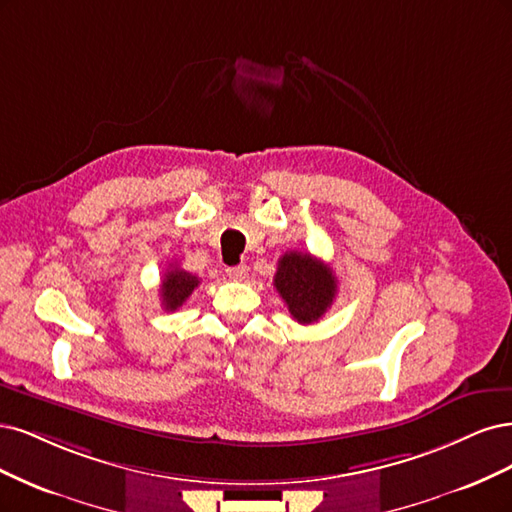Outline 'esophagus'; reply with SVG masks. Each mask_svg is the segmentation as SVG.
<instances>
[{
  "instance_id": "esophagus-1",
  "label": "esophagus",
  "mask_w": 512,
  "mask_h": 512,
  "mask_svg": "<svg viewBox=\"0 0 512 512\" xmlns=\"http://www.w3.org/2000/svg\"><path fill=\"white\" fill-rule=\"evenodd\" d=\"M225 272H227V276L232 278V280H244L246 272H249V268H246L244 263H238V266H229Z\"/></svg>"
}]
</instances>
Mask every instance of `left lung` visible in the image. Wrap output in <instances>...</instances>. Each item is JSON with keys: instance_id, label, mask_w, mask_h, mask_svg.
Here are the masks:
<instances>
[{"instance_id": "left-lung-1", "label": "left lung", "mask_w": 512, "mask_h": 512, "mask_svg": "<svg viewBox=\"0 0 512 512\" xmlns=\"http://www.w3.org/2000/svg\"><path fill=\"white\" fill-rule=\"evenodd\" d=\"M274 287L285 300L291 317L302 325L317 323L332 306L338 291L332 268L310 253L298 251L278 259Z\"/></svg>"}]
</instances>
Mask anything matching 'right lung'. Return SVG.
I'll list each match as a JSON object with an SVG mask.
<instances>
[{
	"instance_id": "obj_1",
	"label": "right lung",
	"mask_w": 512,
	"mask_h": 512,
	"mask_svg": "<svg viewBox=\"0 0 512 512\" xmlns=\"http://www.w3.org/2000/svg\"><path fill=\"white\" fill-rule=\"evenodd\" d=\"M197 285H200V278L185 272L183 268L172 266L161 280V306L166 310L180 308L187 302V298Z\"/></svg>"
}]
</instances>
